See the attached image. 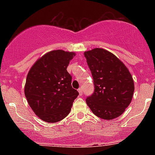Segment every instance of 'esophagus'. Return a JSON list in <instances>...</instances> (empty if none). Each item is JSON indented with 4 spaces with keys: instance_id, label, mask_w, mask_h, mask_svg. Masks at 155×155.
<instances>
[{
    "instance_id": "1",
    "label": "esophagus",
    "mask_w": 155,
    "mask_h": 155,
    "mask_svg": "<svg viewBox=\"0 0 155 155\" xmlns=\"http://www.w3.org/2000/svg\"><path fill=\"white\" fill-rule=\"evenodd\" d=\"M78 91H79V95H82V93H83V91H82V88H79L78 89Z\"/></svg>"
}]
</instances>
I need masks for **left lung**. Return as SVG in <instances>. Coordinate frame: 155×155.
<instances>
[{"mask_svg":"<svg viewBox=\"0 0 155 155\" xmlns=\"http://www.w3.org/2000/svg\"><path fill=\"white\" fill-rule=\"evenodd\" d=\"M94 79V91L86 104L95 115L106 120L120 116L130 104L134 91L132 76L115 54L95 48L84 53Z\"/></svg>","mask_w":155,"mask_h":155,"instance_id":"left-lung-1","label":"left lung"}]
</instances>
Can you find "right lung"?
<instances>
[{"mask_svg":"<svg viewBox=\"0 0 155 155\" xmlns=\"http://www.w3.org/2000/svg\"><path fill=\"white\" fill-rule=\"evenodd\" d=\"M74 52L54 50L39 58L26 78L25 95L34 113L43 121L55 123L70 113L79 92L71 85L67 68Z\"/></svg>","mask_w":155,"mask_h":155,"instance_id":"1","label":"right lung"}]
</instances>
